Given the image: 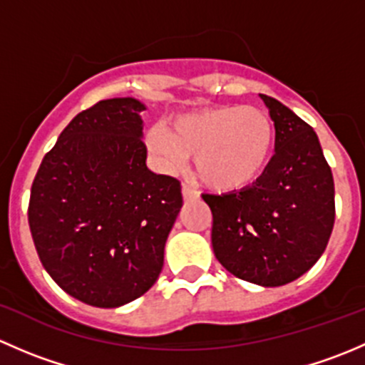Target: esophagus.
Segmentation results:
<instances>
[{"label":"esophagus","mask_w":365,"mask_h":365,"mask_svg":"<svg viewBox=\"0 0 365 365\" xmlns=\"http://www.w3.org/2000/svg\"><path fill=\"white\" fill-rule=\"evenodd\" d=\"M182 196H183V200H196V197L200 196V192H197L196 189H192L189 183H183V185H182Z\"/></svg>","instance_id":"obj_1"}]
</instances>
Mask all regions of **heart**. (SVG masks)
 <instances>
[{
  "label": "heart",
  "mask_w": 365,
  "mask_h": 365,
  "mask_svg": "<svg viewBox=\"0 0 365 365\" xmlns=\"http://www.w3.org/2000/svg\"><path fill=\"white\" fill-rule=\"evenodd\" d=\"M146 145L169 171L194 157V175L203 185L237 192L259 182L270 168L275 125L261 108L219 106L150 128Z\"/></svg>",
  "instance_id": "obj_1"
}]
</instances>
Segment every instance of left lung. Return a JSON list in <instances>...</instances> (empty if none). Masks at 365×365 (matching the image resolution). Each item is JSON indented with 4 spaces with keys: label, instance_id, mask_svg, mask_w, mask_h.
Segmentation results:
<instances>
[{
    "label": "left lung",
    "instance_id": "1",
    "mask_svg": "<svg viewBox=\"0 0 365 365\" xmlns=\"http://www.w3.org/2000/svg\"><path fill=\"white\" fill-rule=\"evenodd\" d=\"M275 125V153L263 178L237 192L205 194L212 247L235 277L275 288L304 275L325 251L336 219L334 178L311 125L259 95Z\"/></svg>",
    "mask_w": 365,
    "mask_h": 365
}]
</instances>
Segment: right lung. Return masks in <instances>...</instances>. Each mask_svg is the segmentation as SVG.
Listing matches in <instances>:
<instances>
[{
    "label": "right lung",
    "mask_w": 365,
    "mask_h": 365,
    "mask_svg": "<svg viewBox=\"0 0 365 365\" xmlns=\"http://www.w3.org/2000/svg\"><path fill=\"white\" fill-rule=\"evenodd\" d=\"M145 109L118 97L79 113L33 180L28 222L40 261L93 307H120L155 284L182 208L178 180L146 168Z\"/></svg>",
    "instance_id": "add662e5"
}]
</instances>
